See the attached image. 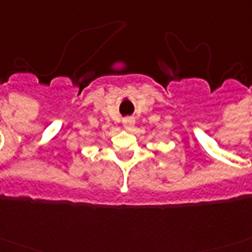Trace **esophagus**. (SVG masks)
I'll return each mask as SVG.
<instances>
[{
    "label": "esophagus",
    "mask_w": 252,
    "mask_h": 252,
    "mask_svg": "<svg viewBox=\"0 0 252 252\" xmlns=\"http://www.w3.org/2000/svg\"><path fill=\"white\" fill-rule=\"evenodd\" d=\"M123 124H124V128H126V130H130L134 126V124H136V119L132 118V116H129V118H124L123 119Z\"/></svg>",
    "instance_id": "1"
}]
</instances>
